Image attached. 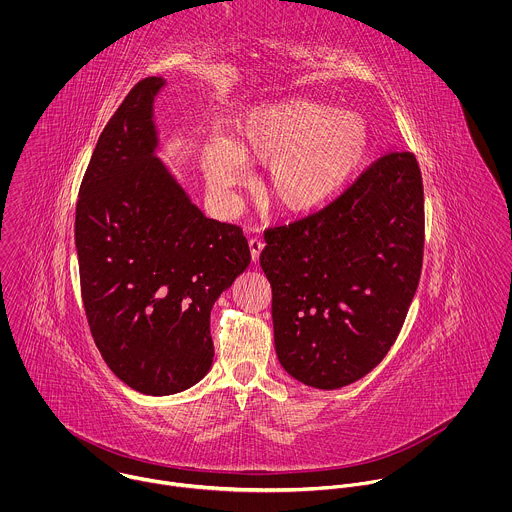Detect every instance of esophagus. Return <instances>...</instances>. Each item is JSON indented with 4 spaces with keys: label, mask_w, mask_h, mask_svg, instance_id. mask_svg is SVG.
<instances>
[{
    "label": "esophagus",
    "mask_w": 512,
    "mask_h": 512,
    "mask_svg": "<svg viewBox=\"0 0 512 512\" xmlns=\"http://www.w3.org/2000/svg\"><path fill=\"white\" fill-rule=\"evenodd\" d=\"M248 246H250V254H252V260H254V262H258V258H260V252L264 250V242H262L260 238H250Z\"/></svg>",
    "instance_id": "1"
}]
</instances>
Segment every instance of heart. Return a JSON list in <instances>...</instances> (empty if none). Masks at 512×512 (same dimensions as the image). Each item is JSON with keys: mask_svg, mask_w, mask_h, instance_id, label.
<instances>
[{"mask_svg": "<svg viewBox=\"0 0 512 512\" xmlns=\"http://www.w3.org/2000/svg\"><path fill=\"white\" fill-rule=\"evenodd\" d=\"M366 149L365 124L349 112L293 98L244 114L226 146L205 151V173L219 195L238 185V165H267L264 203L282 215H305L331 201Z\"/></svg>", "mask_w": 512, "mask_h": 512, "instance_id": "1", "label": "heart"}]
</instances>
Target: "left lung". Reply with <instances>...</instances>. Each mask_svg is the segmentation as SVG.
<instances>
[{
  "mask_svg": "<svg viewBox=\"0 0 512 512\" xmlns=\"http://www.w3.org/2000/svg\"><path fill=\"white\" fill-rule=\"evenodd\" d=\"M276 353L299 382L333 390L394 345L424 260V185L412 151H390L329 205L264 230Z\"/></svg>",
  "mask_w": 512,
  "mask_h": 512,
  "instance_id": "8db88e82",
  "label": "left lung"
}]
</instances>
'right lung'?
Listing matches in <instances>:
<instances>
[{"mask_svg": "<svg viewBox=\"0 0 512 512\" xmlns=\"http://www.w3.org/2000/svg\"><path fill=\"white\" fill-rule=\"evenodd\" d=\"M140 80L118 106L80 183L74 220L92 339L130 388L165 396L213 365L211 309L250 264L236 224L207 219L153 155V98Z\"/></svg>", "mask_w": 512, "mask_h": 512, "instance_id": "right-lung-1", "label": "right lung"}]
</instances>
